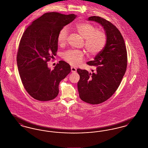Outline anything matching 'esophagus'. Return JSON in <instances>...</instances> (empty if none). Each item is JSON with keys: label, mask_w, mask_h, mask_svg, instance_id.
<instances>
[{"label": "esophagus", "mask_w": 148, "mask_h": 148, "mask_svg": "<svg viewBox=\"0 0 148 148\" xmlns=\"http://www.w3.org/2000/svg\"><path fill=\"white\" fill-rule=\"evenodd\" d=\"M71 71L72 73H75V72L77 71V69H76L75 68H74V67L71 66Z\"/></svg>", "instance_id": "esophagus-1"}]
</instances>
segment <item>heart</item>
Returning <instances> with one entry per match:
<instances>
[{"label": "heart", "mask_w": 148, "mask_h": 148, "mask_svg": "<svg viewBox=\"0 0 148 148\" xmlns=\"http://www.w3.org/2000/svg\"><path fill=\"white\" fill-rule=\"evenodd\" d=\"M73 29L84 39L85 49L89 55L95 56L105 47L107 42L106 33L97 30L94 25L88 22H79L74 26ZM67 29H61L57 37L58 44L61 45H64L67 41ZM83 58V53L79 51L69 50L63 55L64 59L73 66H77L81 64Z\"/></svg>", "instance_id": "obj_1"}]
</instances>
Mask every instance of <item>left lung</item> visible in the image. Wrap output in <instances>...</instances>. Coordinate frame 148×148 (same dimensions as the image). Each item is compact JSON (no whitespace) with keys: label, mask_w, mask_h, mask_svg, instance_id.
Listing matches in <instances>:
<instances>
[{"label":"left lung","mask_w":148,"mask_h":148,"mask_svg":"<svg viewBox=\"0 0 148 148\" xmlns=\"http://www.w3.org/2000/svg\"><path fill=\"white\" fill-rule=\"evenodd\" d=\"M100 24L106 30L107 42L104 49L87 62L96 69L92 73L77 69L80 76L77 89L85 103L98 104L110 98L118 88L127 68V51L123 37L113 24L97 16L88 18Z\"/></svg>","instance_id":"obj_1"}]
</instances>
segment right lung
<instances>
[{
  "label": "right lung",
  "mask_w": 148,
  "mask_h": 148,
  "mask_svg": "<svg viewBox=\"0 0 148 148\" xmlns=\"http://www.w3.org/2000/svg\"><path fill=\"white\" fill-rule=\"evenodd\" d=\"M76 16L46 13L33 21L21 36L16 56L18 68L25 89L36 100L56 98L59 83L71 71L70 65L65 62L60 61L52 71L47 62L56 55L59 31Z\"/></svg>",
  "instance_id": "1"
}]
</instances>
